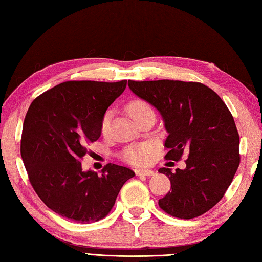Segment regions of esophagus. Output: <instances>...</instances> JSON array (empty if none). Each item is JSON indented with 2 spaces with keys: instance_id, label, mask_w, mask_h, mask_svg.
<instances>
[{
  "instance_id": "34e87169",
  "label": "esophagus",
  "mask_w": 262,
  "mask_h": 262,
  "mask_svg": "<svg viewBox=\"0 0 262 262\" xmlns=\"http://www.w3.org/2000/svg\"><path fill=\"white\" fill-rule=\"evenodd\" d=\"M135 173L136 176H152L154 174V171L152 170H149V168H139V170H135Z\"/></svg>"
}]
</instances>
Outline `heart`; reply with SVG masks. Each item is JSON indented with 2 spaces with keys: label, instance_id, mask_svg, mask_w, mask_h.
I'll list each match as a JSON object with an SVG mask.
<instances>
[{
  "label": "heart",
  "instance_id": "heart-1",
  "mask_svg": "<svg viewBox=\"0 0 262 262\" xmlns=\"http://www.w3.org/2000/svg\"><path fill=\"white\" fill-rule=\"evenodd\" d=\"M127 111L130 117L136 121L142 114L148 112V111H151V107H150L149 104L145 103L144 100L135 99V100H132L130 103L128 104ZM110 121H111V112H106L104 114L103 119H101V123H100L101 132L103 133L107 132ZM150 151H151V145L141 144V145H135V147L127 148L125 151H123L122 156L128 163L134 164V165H142V164H144L148 161Z\"/></svg>",
  "mask_w": 262,
  "mask_h": 262
}]
</instances>
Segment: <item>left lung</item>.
Segmentation results:
<instances>
[{
  "instance_id": "1",
  "label": "left lung",
  "mask_w": 262,
  "mask_h": 262,
  "mask_svg": "<svg viewBox=\"0 0 262 262\" xmlns=\"http://www.w3.org/2000/svg\"><path fill=\"white\" fill-rule=\"evenodd\" d=\"M128 86L161 113L170 149L165 158L178 162L188 154L184 170H158L172 189L159 199V207L178 219L205 214L223 198L241 162L238 130L227 105L196 82L128 81Z\"/></svg>"
}]
</instances>
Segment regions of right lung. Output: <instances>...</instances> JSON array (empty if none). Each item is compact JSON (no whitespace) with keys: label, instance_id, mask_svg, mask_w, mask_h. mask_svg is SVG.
<instances>
[{"label":"right lung","instance_id":"right-lung-1","mask_svg":"<svg viewBox=\"0 0 262 262\" xmlns=\"http://www.w3.org/2000/svg\"><path fill=\"white\" fill-rule=\"evenodd\" d=\"M126 85L127 81L64 82L30 105L21 158L35 193L62 217L84 224L104 219L123 184L135 176L130 168L111 163L99 176L83 171L81 163L88 143L99 139L106 110Z\"/></svg>","mask_w":262,"mask_h":262}]
</instances>
